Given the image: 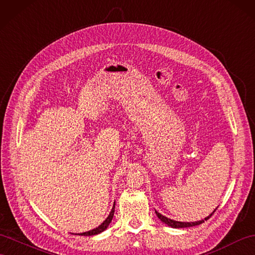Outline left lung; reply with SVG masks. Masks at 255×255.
<instances>
[{
  "mask_svg": "<svg viewBox=\"0 0 255 255\" xmlns=\"http://www.w3.org/2000/svg\"><path fill=\"white\" fill-rule=\"evenodd\" d=\"M217 209V208H216ZM215 209V210H216ZM215 210L213 211L212 213H211L208 217H206L204 220H201V221H197V222H191V223H188V222H177V221H174V220H171V219H167V217H165L164 215L160 214L159 212H157L156 211V214L157 216L159 217V219L161 220V222H163L164 224H166L167 226H171L173 228H185V227H191V226H197V225H200L202 224V223H204V221L209 220L211 216L213 215V213L215 212Z\"/></svg>",
  "mask_w": 255,
  "mask_h": 255,
  "instance_id": "8db88e82",
  "label": "left lung"
}]
</instances>
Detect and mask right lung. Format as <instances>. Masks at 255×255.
<instances>
[{
  "mask_svg": "<svg viewBox=\"0 0 255 255\" xmlns=\"http://www.w3.org/2000/svg\"><path fill=\"white\" fill-rule=\"evenodd\" d=\"M115 204H116V202H115ZM115 204H114V208L111 209V212L109 213L108 217L102 223L101 225H99L96 228H94V229H92V231H89V232H86V233H82V234H77V235H81V236H94V235H97V234H101L102 232L105 231V229H107V227L109 226L111 221H113L114 213H115Z\"/></svg>",
  "mask_w": 255,
  "mask_h": 255,
  "instance_id": "obj_1",
  "label": "right lung"
}]
</instances>
